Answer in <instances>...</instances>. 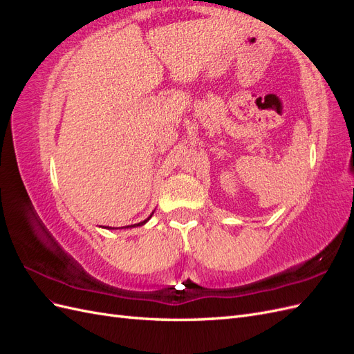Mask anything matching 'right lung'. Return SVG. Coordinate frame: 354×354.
Masks as SVG:
<instances>
[{"instance_id": "1", "label": "right lung", "mask_w": 354, "mask_h": 354, "mask_svg": "<svg viewBox=\"0 0 354 354\" xmlns=\"http://www.w3.org/2000/svg\"><path fill=\"white\" fill-rule=\"evenodd\" d=\"M153 212L155 211H152V214H151V216H149L146 220H143V221H140V223H136V224H130V226H124V227H104V229H108V230H115V229H133V227H138V226H145V224L149 221V220H151V217L153 216Z\"/></svg>"}]
</instances>
